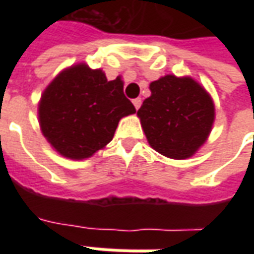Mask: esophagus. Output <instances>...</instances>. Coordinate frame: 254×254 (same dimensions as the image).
I'll list each match as a JSON object with an SVG mask.
<instances>
[{"instance_id":"obj_1","label":"esophagus","mask_w":254,"mask_h":254,"mask_svg":"<svg viewBox=\"0 0 254 254\" xmlns=\"http://www.w3.org/2000/svg\"><path fill=\"white\" fill-rule=\"evenodd\" d=\"M133 105L136 107V110L140 109V106H141V98H136V99H133Z\"/></svg>"}]
</instances>
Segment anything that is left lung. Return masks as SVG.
<instances>
[{
	"mask_svg": "<svg viewBox=\"0 0 254 254\" xmlns=\"http://www.w3.org/2000/svg\"><path fill=\"white\" fill-rule=\"evenodd\" d=\"M137 116L149 145L171 159H188L207 141L215 120L212 98L191 77L167 74L149 84Z\"/></svg>",
	"mask_w": 254,
	"mask_h": 254,
	"instance_id": "left-lung-1",
	"label": "left lung"
}]
</instances>
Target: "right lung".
I'll list each match as a JSON object with an SVG mask.
<instances>
[{"instance_id":"right-lung-1","label":"right lung","mask_w":254,"mask_h":254,"mask_svg":"<svg viewBox=\"0 0 254 254\" xmlns=\"http://www.w3.org/2000/svg\"><path fill=\"white\" fill-rule=\"evenodd\" d=\"M133 113L121 78L109 81L103 70L85 64L60 73L43 91L38 109L43 136L58 154L74 160L105 148L120 120Z\"/></svg>"}]
</instances>
